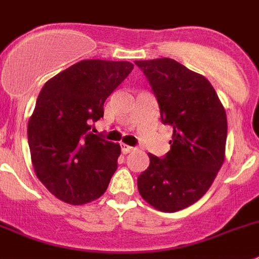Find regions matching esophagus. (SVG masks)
<instances>
[{
  "label": "esophagus",
  "mask_w": 259,
  "mask_h": 259,
  "mask_svg": "<svg viewBox=\"0 0 259 259\" xmlns=\"http://www.w3.org/2000/svg\"><path fill=\"white\" fill-rule=\"evenodd\" d=\"M121 150H122L123 154H129V152H132L134 150V147L125 145V143H121Z\"/></svg>",
  "instance_id": "1"
}]
</instances>
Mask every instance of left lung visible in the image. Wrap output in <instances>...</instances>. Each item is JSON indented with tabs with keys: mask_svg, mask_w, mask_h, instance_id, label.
Returning a JSON list of instances; mask_svg holds the SVG:
<instances>
[{
	"mask_svg": "<svg viewBox=\"0 0 259 259\" xmlns=\"http://www.w3.org/2000/svg\"><path fill=\"white\" fill-rule=\"evenodd\" d=\"M136 65L151 86L161 122L173 127L169 151L161 157L148 154L139 194L157 210L175 212L203 197L217 177L226 151V111L203 75L172 58Z\"/></svg>",
	"mask_w": 259,
	"mask_h": 259,
	"instance_id": "left-lung-1",
	"label": "left lung"
}]
</instances>
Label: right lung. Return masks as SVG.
<instances>
[{
    "instance_id": "add662e5",
    "label": "right lung",
    "mask_w": 259,
    "mask_h": 259,
    "mask_svg": "<svg viewBox=\"0 0 259 259\" xmlns=\"http://www.w3.org/2000/svg\"><path fill=\"white\" fill-rule=\"evenodd\" d=\"M127 61L83 60L44 84L28 121L36 176L53 195L84 204L104 194L121 154L118 143L91 132L104 103L133 70Z\"/></svg>"
}]
</instances>
